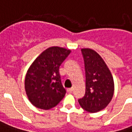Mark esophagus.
Segmentation results:
<instances>
[{"mask_svg": "<svg viewBox=\"0 0 132 132\" xmlns=\"http://www.w3.org/2000/svg\"><path fill=\"white\" fill-rule=\"evenodd\" d=\"M73 91V88H69L67 89V92H69V93H71Z\"/></svg>", "mask_w": 132, "mask_h": 132, "instance_id": "obj_1", "label": "esophagus"}]
</instances>
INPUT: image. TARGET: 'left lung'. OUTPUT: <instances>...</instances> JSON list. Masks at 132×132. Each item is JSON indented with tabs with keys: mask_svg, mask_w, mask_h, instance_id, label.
Here are the masks:
<instances>
[{
	"mask_svg": "<svg viewBox=\"0 0 132 132\" xmlns=\"http://www.w3.org/2000/svg\"><path fill=\"white\" fill-rule=\"evenodd\" d=\"M85 63L86 89L78 99L80 105L89 113H96L108 106L114 93V82L110 70L97 52L89 48L81 50Z\"/></svg>",
	"mask_w": 132,
	"mask_h": 132,
	"instance_id": "obj_1",
	"label": "left lung"
}]
</instances>
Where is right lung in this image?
<instances>
[{"mask_svg":"<svg viewBox=\"0 0 132 132\" xmlns=\"http://www.w3.org/2000/svg\"><path fill=\"white\" fill-rule=\"evenodd\" d=\"M71 53L70 50L51 47L33 62L25 78V90L36 108L49 110L56 106L66 94L59 75V67Z\"/></svg>","mask_w":132,"mask_h":132,"instance_id":"obj_1","label":"right lung"}]
</instances>
